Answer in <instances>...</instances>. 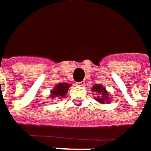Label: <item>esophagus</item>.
<instances>
[{
	"mask_svg": "<svg viewBox=\"0 0 151 151\" xmlns=\"http://www.w3.org/2000/svg\"><path fill=\"white\" fill-rule=\"evenodd\" d=\"M76 85H77V86H85V85H86V81H85V80H83V81L78 82Z\"/></svg>",
	"mask_w": 151,
	"mask_h": 151,
	"instance_id": "34e87169",
	"label": "esophagus"
}]
</instances>
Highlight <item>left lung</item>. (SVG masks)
<instances>
[{"label": "left lung", "mask_w": 151, "mask_h": 151, "mask_svg": "<svg viewBox=\"0 0 151 151\" xmlns=\"http://www.w3.org/2000/svg\"><path fill=\"white\" fill-rule=\"evenodd\" d=\"M91 91H92V95H95L93 99L97 102L101 104H105L111 102V94L102 85L100 84L94 85L91 87Z\"/></svg>", "instance_id": "obj_1"}]
</instances>
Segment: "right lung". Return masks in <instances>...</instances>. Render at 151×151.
<instances>
[{
  "label": "right lung",
  "mask_w": 151,
  "mask_h": 151,
  "mask_svg": "<svg viewBox=\"0 0 151 151\" xmlns=\"http://www.w3.org/2000/svg\"><path fill=\"white\" fill-rule=\"evenodd\" d=\"M70 86L71 85L68 83H60L54 86L53 89L50 91V99L52 101H58L61 99H64L68 91Z\"/></svg>",
  "instance_id": "add662e5"
}]
</instances>
